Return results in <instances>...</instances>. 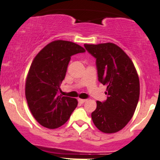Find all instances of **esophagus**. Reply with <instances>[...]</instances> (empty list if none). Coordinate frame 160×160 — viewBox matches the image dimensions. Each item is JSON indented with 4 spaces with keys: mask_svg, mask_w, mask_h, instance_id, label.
I'll return each instance as SVG.
<instances>
[{
    "mask_svg": "<svg viewBox=\"0 0 160 160\" xmlns=\"http://www.w3.org/2000/svg\"><path fill=\"white\" fill-rule=\"evenodd\" d=\"M86 101H87V99H81V98L78 99V102L81 103H84V102H86Z\"/></svg>",
    "mask_w": 160,
    "mask_h": 160,
    "instance_id": "1",
    "label": "esophagus"
}]
</instances>
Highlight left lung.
Here are the masks:
<instances>
[{"mask_svg":"<svg viewBox=\"0 0 160 160\" xmlns=\"http://www.w3.org/2000/svg\"><path fill=\"white\" fill-rule=\"evenodd\" d=\"M84 47L96 59L98 81L107 86L108 95L103 102H96L92 121L103 133H115L125 127L136 109L140 96L138 72L128 55L114 43Z\"/></svg>","mask_w":160,"mask_h":160,"instance_id":"obj_1","label":"left lung"}]
</instances>
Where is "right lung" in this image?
<instances>
[{"label":"right lung","instance_id":"add662e5","mask_svg":"<svg viewBox=\"0 0 160 160\" xmlns=\"http://www.w3.org/2000/svg\"><path fill=\"white\" fill-rule=\"evenodd\" d=\"M85 52L76 43L65 40L50 42L34 57L26 82V98L32 115L48 128L65 123L78 105L76 98L59 95L70 57Z\"/></svg>","mask_w":160,"mask_h":160}]
</instances>
